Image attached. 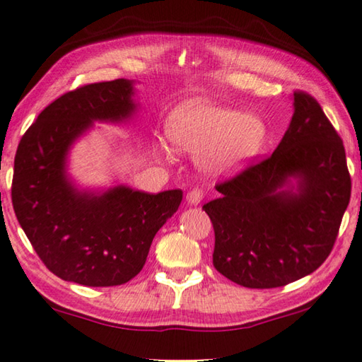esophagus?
Segmentation results:
<instances>
[{"label": "esophagus", "instance_id": "esophagus-1", "mask_svg": "<svg viewBox=\"0 0 362 362\" xmlns=\"http://www.w3.org/2000/svg\"><path fill=\"white\" fill-rule=\"evenodd\" d=\"M204 198V192L201 188H193L192 192H188L187 194V203L192 204V206H196L199 204L201 201H203Z\"/></svg>", "mask_w": 362, "mask_h": 362}]
</instances>
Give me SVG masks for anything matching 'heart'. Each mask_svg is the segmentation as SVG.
Masks as SVG:
<instances>
[{
  "label": "heart",
  "mask_w": 362,
  "mask_h": 362,
  "mask_svg": "<svg viewBox=\"0 0 362 362\" xmlns=\"http://www.w3.org/2000/svg\"><path fill=\"white\" fill-rule=\"evenodd\" d=\"M168 136L177 150L203 155L204 168L212 174L238 169L254 158L265 144L267 127L259 116L241 115L204 99L182 103L168 119Z\"/></svg>",
  "instance_id": "obj_1"
}]
</instances>
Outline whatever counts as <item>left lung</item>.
Returning <instances> with one entry per match:
<instances>
[{
	"label": "left lung",
	"instance_id": "8db88e82",
	"mask_svg": "<svg viewBox=\"0 0 362 362\" xmlns=\"http://www.w3.org/2000/svg\"><path fill=\"white\" fill-rule=\"evenodd\" d=\"M216 188L222 196L203 206L216 233L214 267L240 286L272 289L327 259L350 203L351 177L345 146L321 105L296 90L291 124L272 156Z\"/></svg>",
	"mask_w": 362,
	"mask_h": 362
}]
</instances>
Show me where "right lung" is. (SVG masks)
<instances>
[{"label": "right lung", "instance_id": "1", "mask_svg": "<svg viewBox=\"0 0 362 362\" xmlns=\"http://www.w3.org/2000/svg\"><path fill=\"white\" fill-rule=\"evenodd\" d=\"M129 79L86 84L42 110L17 146L12 206L49 272L90 287L119 286L144 268L158 230L179 209L182 189L150 194L119 185L79 192L66 153L94 121L119 122L136 110Z\"/></svg>", "mask_w": 362, "mask_h": 362}]
</instances>
